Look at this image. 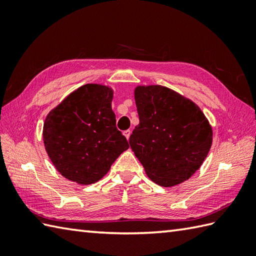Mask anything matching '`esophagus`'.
Segmentation results:
<instances>
[{
	"label": "esophagus",
	"mask_w": 256,
	"mask_h": 256,
	"mask_svg": "<svg viewBox=\"0 0 256 256\" xmlns=\"http://www.w3.org/2000/svg\"><path fill=\"white\" fill-rule=\"evenodd\" d=\"M123 134H124V136L128 140L130 138V135H131V130H125V131L123 132Z\"/></svg>",
	"instance_id": "1"
}]
</instances>
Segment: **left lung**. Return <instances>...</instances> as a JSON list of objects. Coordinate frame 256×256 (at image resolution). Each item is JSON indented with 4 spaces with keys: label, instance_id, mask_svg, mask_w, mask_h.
Instances as JSON below:
<instances>
[{
    "label": "left lung",
    "instance_id": "obj_1",
    "mask_svg": "<svg viewBox=\"0 0 256 256\" xmlns=\"http://www.w3.org/2000/svg\"><path fill=\"white\" fill-rule=\"evenodd\" d=\"M140 124L130 146L148 176L162 187L187 180L212 143V130L199 106L162 86L135 89Z\"/></svg>",
    "mask_w": 256,
    "mask_h": 256
}]
</instances>
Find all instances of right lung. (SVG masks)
<instances>
[{
    "label": "right lung",
    "mask_w": 256,
    "mask_h": 256,
    "mask_svg": "<svg viewBox=\"0 0 256 256\" xmlns=\"http://www.w3.org/2000/svg\"><path fill=\"white\" fill-rule=\"evenodd\" d=\"M106 86L84 84L48 114L42 136L56 170L69 180L94 184L110 170L128 143L116 125Z\"/></svg>",
    "instance_id": "right-lung-1"
}]
</instances>
